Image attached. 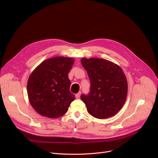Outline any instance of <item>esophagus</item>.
<instances>
[{
	"instance_id": "esophagus-1",
	"label": "esophagus",
	"mask_w": 158,
	"mask_h": 158,
	"mask_svg": "<svg viewBox=\"0 0 158 158\" xmlns=\"http://www.w3.org/2000/svg\"><path fill=\"white\" fill-rule=\"evenodd\" d=\"M81 92H79L77 94H75V98H79L80 96H81Z\"/></svg>"
}]
</instances>
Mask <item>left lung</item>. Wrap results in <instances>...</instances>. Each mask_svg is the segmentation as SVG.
I'll return each mask as SVG.
<instances>
[{"label":"left lung","mask_w":158,"mask_h":158,"mask_svg":"<svg viewBox=\"0 0 158 158\" xmlns=\"http://www.w3.org/2000/svg\"><path fill=\"white\" fill-rule=\"evenodd\" d=\"M81 62L90 81L89 94L81 96L89 114L98 119L115 115L124 105L127 96L128 85L123 70L102 58H82Z\"/></svg>","instance_id":"left-lung-1"}]
</instances>
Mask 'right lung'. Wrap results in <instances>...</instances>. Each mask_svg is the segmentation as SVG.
<instances>
[{"instance_id":"add662e5","label":"right lung","mask_w":158,"mask_h":158,"mask_svg":"<svg viewBox=\"0 0 158 158\" xmlns=\"http://www.w3.org/2000/svg\"><path fill=\"white\" fill-rule=\"evenodd\" d=\"M75 60L55 57L46 60L30 75L27 95L30 104L38 114L58 118L67 112L75 99L71 93L68 73Z\"/></svg>"}]
</instances>
